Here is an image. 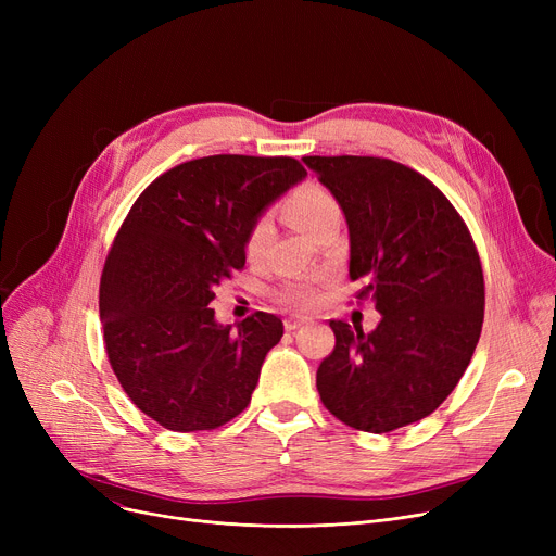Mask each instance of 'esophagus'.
<instances>
[{
    "mask_svg": "<svg viewBox=\"0 0 556 556\" xmlns=\"http://www.w3.org/2000/svg\"><path fill=\"white\" fill-rule=\"evenodd\" d=\"M304 325V319L302 317H288L286 323H283V327H286V331L290 333V331H295V329H300Z\"/></svg>",
    "mask_w": 556,
    "mask_h": 556,
    "instance_id": "esophagus-1",
    "label": "esophagus"
}]
</instances>
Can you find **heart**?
Here are the masks:
<instances>
[{
  "mask_svg": "<svg viewBox=\"0 0 556 556\" xmlns=\"http://www.w3.org/2000/svg\"><path fill=\"white\" fill-rule=\"evenodd\" d=\"M286 218L293 223L298 229H302L308 237L315 239V233L327 227L329 223L342 218V210L338 200L325 189L315 182L302 185L298 191L288 195L283 204ZM273 220L268 216H261L252 223L248 239H245V254L250 261H258L263 254H266L270 241H273ZM281 302L295 306V308H311L317 304V293L311 286H286L281 290Z\"/></svg>",
  "mask_w": 556,
  "mask_h": 556,
  "instance_id": "1",
  "label": "heart"
}]
</instances>
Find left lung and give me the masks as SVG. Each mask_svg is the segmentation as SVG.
<instances>
[{
  "instance_id": "left-lung-1",
  "label": "left lung",
  "mask_w": 556,
  "mask_h": 556,
  "mask_svg": "<svg viewBox=\"0 0 556 556\" xmlns=\"http://www.w3.org/2000/svg\"><path fill=\"white\" fill-rule=\"evenodd\" d=\"M344 212L349 277L381 323L363 333L331 319L333 352L317 392L342 424L390 432L444 403L471 363L484 319V275L471 231L415 168L386 157H304Z\"/></svg>"
}]
</instances>
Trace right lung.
Segmentation results:
<instances>
[{
  "label": "right lung",
  "mask_w": 556,
  "mask_h": 556,
  "mask_svg": "<svg viewBox=\"0 0 556 556\" xmlns=\"http://www.w3.org/2000/svg\"><path fill=\"white\" fill-rule=\"evenodd\" d=\"M304 175L295 157L191 160L146 187L116 231L99 288L105 352L160 426L214 430L248 407L283 325L256 311L231 331L210 304L243 270L252 223Z\"/></svg>",
  "instance_id": "add662e5"
}]
</instances>
